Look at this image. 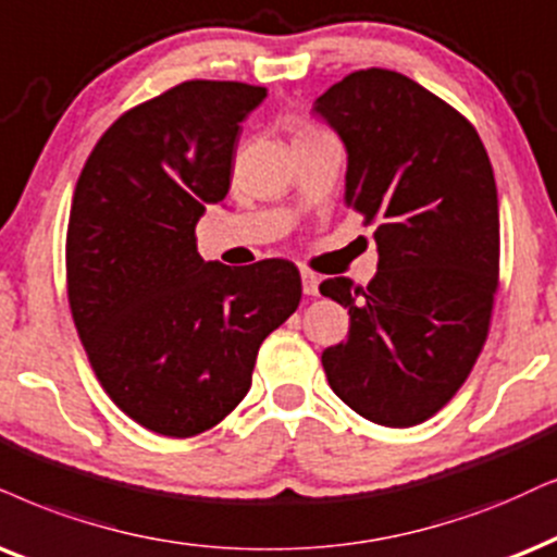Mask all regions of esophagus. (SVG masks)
<instances>
[{
	"label": "esophagus",
	"mask_w": 557,
	"mask_h": 557,
	"mask_svg": "<svg viewBox=\"0 0 557 557\" xmlns=\"http://www.w3.org/2000/svg\"><path fill=\"white\" fill-rule=\"evenodd\" d=\"M300 280H302V293L306 295H319V277H315L313 272H308V270H300Z\"/></svg>",
	"instance_id": "1"
}]
</instances>
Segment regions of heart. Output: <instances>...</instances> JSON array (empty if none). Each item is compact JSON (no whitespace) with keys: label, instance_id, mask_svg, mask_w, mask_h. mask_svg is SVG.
<instances>
[{"label":"heart","instance_id":"1","mask_svg":"<svg viewBox=\"0 0 557 557\" xmlns=\"http://www.w3.org/2000/svg\"><path fill=\"white\" fill-rule=\"evenodd\" d=\"M313 133H315V131H308V128H302V131H298V136H295V138H300V136H313Z\"/></svg>","mask_w":557,"mask_h":557}]
</instances>
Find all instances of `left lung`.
Wrapping results in <instances>:
<instances>
[{
    "label": "left lung",
    "mask_w": 557,
    "mask_h": 557,
    "mask_svg": "<svg viewBox=\"0 0 557 557\" xmlns=\"http://www.w3.org/2000/svg\"><path fill=\"white\" fill-rule=\"evenodd\" d=\"M347 146L344 200L375 226L368 287L323 280L349 336L323 349L331 391L360 417L413 426L460 391L498 290V195L468 117L408 76L362 69L313 102Z\"/></svg>",
    "instance_id": "left-lung-1"
}]
</instances>
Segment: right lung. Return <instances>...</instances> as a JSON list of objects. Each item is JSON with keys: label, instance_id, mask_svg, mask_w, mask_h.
I'll return each instance as SVG.
<instances>
[{"label": "right lung", "instance_id": "obj_1", "mask_svg": "<svg viewBox=\"0 0 557 557\" xmlns=\"http://www.w3.org/2000/svg\"><path fill=\"white\" fill-rule=\"evenodd\" d=\"M264 97L244 82H182L123 112L76 182L74 326L104 393L157 434L185 440L226 419L300 302L287 259L231 270L197 255V221L228 195L238 131Z\"/></svg>", "mask_w": 557, "mask_h": 557}]
</instances>
